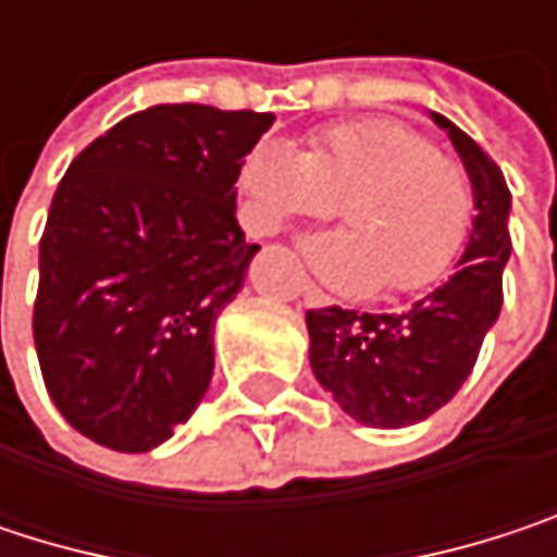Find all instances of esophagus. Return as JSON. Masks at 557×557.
Segmentation results:
<instances>
[{
	"label": "esophagus",
	"instance_id": "esophagus-1",
	"mask_svg": "<svg viewBox=\"0 0 557 557\" xmlns=\"http://www.w3.org/2000/svg\"><path fill=\"white\" fill-rule=\"evenodd\" d=\"M299 293H302V299L309 302V306H325L329 302V296L312 283V280H302V286H299Z\"/></svg>",
	"mask_w": 557,
	"mask_h": 557
}]
</instances>
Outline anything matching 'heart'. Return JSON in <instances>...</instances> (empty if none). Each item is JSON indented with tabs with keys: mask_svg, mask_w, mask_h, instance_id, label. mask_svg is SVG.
Wrapping results in <instances>:
<instances>
[{
	"mask_svg": "<svg viewBox=\"0 0 557 557\" xmlns=\"http://www.w3.org/2000/svg\"><path fill=\"white\" fill-rule=\"evenodd\" d=\"M345 222L306 242L312 268L345 293H412L442 277L471 225V180L429 138L393 119L338 122L309 151L264 138L238 173V212L258 235L289 219Z\"/></svg>",
	"mask_w": 557,
	"mask_h": 557,
	"instance_id": "b5f03b06",
	"label": "heart"
}]
</instances>
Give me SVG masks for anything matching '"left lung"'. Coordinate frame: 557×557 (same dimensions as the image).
<instances>
[{
    "label": "left lung",
    "mask_w": 557,
    "mask_h": 557,
    "mask_svg": "<svg viewBox=\"0 0 557 557\" xmlns=\"http://www.w3.org/2000/svg\"><path fill=\"white\" fill-rule=\"evenodd\" d=\"M474 189V228L461 261L432 293L399 312L309 309V364L332 399L358 422L403 429L442 409L478 364L484 335L503 306L509 261V186L484 148L445 115Z\"/></svg>",
    "instance_id": "left-lung-1"
}]
</instances>
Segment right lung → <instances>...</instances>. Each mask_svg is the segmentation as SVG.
<instances>
[{
    "instance_id": "add662e5",
    "label": "right lung",
    "mask_w": 557,
    "mask_h": 557,
    "mask_svg": "<svg viewBox=\"0 0 557 557\" xmlns=\"http://www.w3.org/2000/svg\"><path fill=\"white\" fill-rule=\"evenodd\" d=\"M271 125L251 109L151 106L63 173L32 329L54 406L96 445L151 451L206 396L215 319L258 255L235 183Z\"/></svg>"
}]
</instances>
